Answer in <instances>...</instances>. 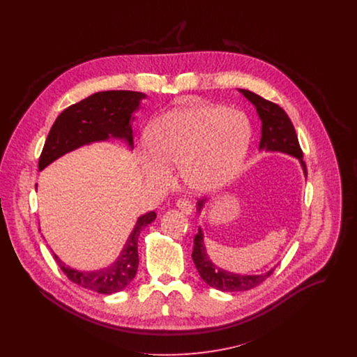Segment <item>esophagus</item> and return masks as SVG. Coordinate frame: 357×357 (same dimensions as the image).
<instances>
[{"label": "esophagus", "instance_id": "1", "mask_svg": "<svg viewBox=\"0 0 357 357\" xmlns=\"http://www.w3.org/2000/svg\"><path fill=\"white\" fill-rule=\"evenodd\" d=\"M176 206H177V208L181 210V213H184V214H191V213H192V204H191L190 201H187V199H178Z\"/></svg>", "mask_w": 357, "mask_h": 357}]
</instances>
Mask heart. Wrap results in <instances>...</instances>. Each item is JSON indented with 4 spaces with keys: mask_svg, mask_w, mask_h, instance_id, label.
Masks as SVG:
<instances>
[{
    "mask_svg": "<svg viewBox=\"0 0 357 357\" xmlns=\"http://www.w3.org/2000/svg\"><path fill=\"white\" fill-rule=\"evenodd\" d=\"M252 142L249 118L222 105L191 104L173 108L153 122L150 144L140 153L150 183L166 187L173 165L194 191L213 192L239 172Z\"/></svg>",
    "mask_w": 357,
    "mask_h": 357,
    "instance_id": "1",
    "label": "heart"
}]
</instances>
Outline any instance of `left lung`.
<instances>
[{"label": "left lung", "mask_w": 357, "mask_h": 357, "mask_svg": "<svg viewBox=\"0 0 357 357\" xmlns=\"http://www.w3.org/2000/svg\"><path fill=\"white\" fill-rule=\"evenodd\" d=\"M239 92L252 102L257 109V114L261 119V140H259V151H271V153H283L297 158L301 163L306 177L305 162L303 160V151L298 143V137L296 129L284 112L275 102H268L261 96L255 95L250 91L239 89ZM207 199H201L197 204L198 213L202 211ZM194 264L204 282L217 290L221 291H246L255 289L259 283H262L271 273L275 271L273 266L271 271L259 275H241L235 272L225 271L217 266L207 255L204 246V236L202 228H198V234L194 238V252H192Z\"/></svg>", "instance_id": "1"}]
</instances>
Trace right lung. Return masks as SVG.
Returning <instances> with one entry per match:
<instances>
[{
    "label": "right lung",
    "mask_w": 357,
    "mask_h": 357,
    "mask_svg": "<svg viewBox=\"0 0 357 357\" xmlns=\"http://www.w3.org/2000/svg\"><path fill=\"white\" fill-rule=\"evenodd\" d=\"M146 98L142 92L107 91L93 93L66 108L52 125L40 156V172L66 153L109 139L122 140L133 150V114L140 108V102ZM155 218V211L140 215L118 258L102 269L78 271L66 265L57 255L52 253L59 268L75 284L100 294L118 293L136 276L139 266V235Z\"/></svg>",
    "instance_id": "1"
}]
</instances>
